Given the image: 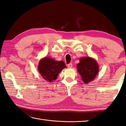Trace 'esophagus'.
I'll return each mask as SVG.
<instances>
[{"label": "esophagus", "instance_id": "obj_1", "mask_svg": "<svg viewBox=\"0 0 126 126\" xmlns=\"http://www.w3.org/2000/svg\"><path fill=\"white\" fill-rule=\"evenodd\" d=\"M72 67H73V65H72V63H69L68 64V67L69 68H72Z\"/></svg>", "mask_w": 126, "mask_h": 126}]
</instances>
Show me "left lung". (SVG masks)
<instances>
[{
	"label": "left lung",
	"instance_id": "obj_1",
	"mask_svg": "<svg viewBox=\"0 0 126 126\" xmlns=\"http://www.w3.org/2000/svg\"><path fill=\"white\" fill-rule=\"evenodd\" d=\"M78 72L84 83L93 81L99 72V65L95 59L90 57H82L77 65Z\"/></svg>",
	"mask_w": 126,
	"mask_h": 126
}]
</instances>
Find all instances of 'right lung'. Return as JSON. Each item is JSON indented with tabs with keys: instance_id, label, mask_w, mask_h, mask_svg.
<instances>
[{
	"instance_id": "right-lung-1",
	"label": "right lung",
	"mask_w": 126,
	"mask_h": 126,
	"mask_svg": "<svg viewBox=\"0 0 126 126\" xmlns=\"http://www.w3.org/2000/svg\"><path fill=\"white\" fill-rule=\"evenodd\" d=\"M66 67L63 61H57L52 58L45 57L39 61L38 69L43 78L47 82H52L57 79L58 74Z\"/></svg>"
}]
</instances>
